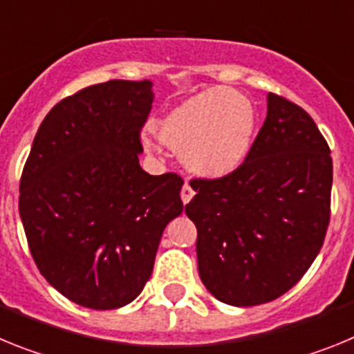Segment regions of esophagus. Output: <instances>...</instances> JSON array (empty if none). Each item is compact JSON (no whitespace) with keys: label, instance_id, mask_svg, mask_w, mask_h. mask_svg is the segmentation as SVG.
Instances as JSON below:
<instances>
[{"label":"esophagus","instance_id":"1","mask_svg":"<svg viewBox=\"0 0 354 354\" xmlns=\"http://www.w3.org/2000/svg\"><path fill=\"white\" fill-rule=\"evenodd\" d=\"M193 195H195V189H193L189 184H184L183 189H180V198H183V204H187L189 200L193 198Z\"/></svg>","mask_w":354,"mask_h":354}]
</instances>
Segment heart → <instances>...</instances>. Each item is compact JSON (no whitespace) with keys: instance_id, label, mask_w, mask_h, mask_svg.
Here are the masks:
<instances>
[{"instance_id":"obj_1","label":"heart","mask_w":354,"mask_h":354,"mask_svg":"<svg viewBox=\"0 0 354 354\" xmlns=\"http://www.w3.org/2000/svg\"><path fill=\"white\" fill-rule=\"evenodd\" d=\"M156 138L200 177H223L245 161L253 142L255 109L230 88H211L189 97L154 122Z\"/></svg>"}]
</instances>
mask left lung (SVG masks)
Listing matches in <instances>:
<instances>
[{"mask_svg":"<svg viewBox=\"0 0 354 354\" xmlns=\"http://www.w3.org/2000/svg\"><path fill=\"white\" fill-rule=\"evenodd\" d=\"M333 162L314 118L277 93L246 159L218 179H192L198 273L234 306L273 301L301 280L330 225Z\"/></svg>","mask_w":354,"mask_h":354,"instance_id":"8db88e82","label":"left lung"}]
</instances>
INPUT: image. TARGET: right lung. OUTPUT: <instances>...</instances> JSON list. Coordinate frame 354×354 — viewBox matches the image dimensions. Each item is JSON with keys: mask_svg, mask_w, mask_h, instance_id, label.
<instances>
[{"mask_svg": "<svg viewBox=\"0 0 354 354\" xmlns=\"http://www.w3.org/2000/svg\"><path fill=\"white\" fill-rule=\"evenodd\" d=\"M152 101L147 80L86 86L53 106L24 162L19 214L31 257L58 292L93 310L142 292L184 207L179 175L140 167Z\"/></svg>", "mask_w": 354, "mask_h": 354, "instance_id": "obj_1", "label": "right lung"}]
</instances>
